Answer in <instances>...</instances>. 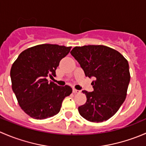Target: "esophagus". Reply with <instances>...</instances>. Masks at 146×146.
Returning <instances> with one entry per match:
<instances>
[{
    "label": "esophagus",
    "mask_w": 146,
    "mask_h": 146,
    "mask_svg": "<svg viewBox=\"0 0 146 146\" xmlns=\"http://www.w3.org/2000/svg\"><path fill=\"white\" fill-rule=\"evenodd\" d=\"M73 93H75V94H78V93H80V91L78 90L73 89Z\"/></svg>",
    "instance_id": "esophagus-1"
}]
</instances>
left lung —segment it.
<instances>
[{"label":"left lung","mask_w":146,"mask_h":146,"mask_svg":"<svg viewBox=\"0 0 146 146\" xmlns=\"http://www.w3.org/2000/svg\"><path fill=\"white\" fill-rule=\"evenodd\" d=\"M70 54L86 77L94 78V90L85 94L87 101L78 107L80 115L92 122H102L116 114L126 99L130 82L127 60L116 50L103 45L76 46Z\"/></svg>","instance_id":"left-lung-1"}]
</instances>
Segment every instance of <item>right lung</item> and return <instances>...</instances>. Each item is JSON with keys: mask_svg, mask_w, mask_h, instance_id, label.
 I'll return each instance as SVG.
<instances>
[{"mask_svg": "<svg viewBox=\"0 0 146 146\" xmlns=\"http://www.w3.org/2000/svg\"><path fill=\"white\" fill-rule=\"evenodd\" d=\"M70 48L49 44L36 45L23 51L13 63L12 88L19 105L32 118L54 117L60 111L64 98L71 94L68 85L58 86L46 79L55 77L60 61Z\"/></svg>", "mask_w": 146, "mask_h": 146, "instance_id": "right-lung-1", "label": "right lung"}]
</instances>
